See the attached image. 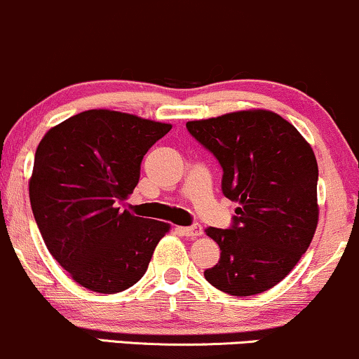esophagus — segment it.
<instances>
[{
	"label": "esophagus",
	"mask_w": 359,
	"mask_h": 359,
	"mask_svg": "<svg viewBox=\"0 0 359 359\" xmlns=\"http://www.w3.org/2000/svg\"><path fill=\"white\" fill-rule=\"evenodd\" d=\"M179 232L185 235V237L195 238V237H201V235H202V226L197 225V224L192 225V226H180Z\"/></svg>",
	"instance_id": "34e87169"
}]
</instances>
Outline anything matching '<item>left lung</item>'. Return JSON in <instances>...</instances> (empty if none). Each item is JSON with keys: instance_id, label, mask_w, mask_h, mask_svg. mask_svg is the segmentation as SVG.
Listing matches in <instances>:
<instances>
[{"instance_id": "1", "label": "left lung", "mask_w": 359, "mask_h": 359, "mask_svg": "<svg viewBox=\"0 0 359 359\" xmlns=\"http://www.w3.org/2000/svg\"><path fill=\"white\" fill-rule=\"evenodd\" d=\"M187 130L222 165V192L237 202L230 229L208 226L220 260L203 271L233 297L273 288L310 247L318 225V164L294 126L250 109L190 121Z\"/></svg>"}]
</instances>
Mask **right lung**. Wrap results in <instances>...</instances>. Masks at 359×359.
I'll list each match as a JSON object with an SVG mask.
<instances>
[{"mask_svg": "<svg viewBox=\"0 0 359 359\" xmlns=\"http://www.w3.org/2000/svg\"><path fill=\"white\" fill-rule=\"evenodd\" d=\"M170 124L90 109L41 139L29 179L34 220L71 278L97 293H119L146 273L165 222L121 212L139 182L140 162Z\"/></svg>", "mask_w": 359, "mask_h": 359, "instance_id": "add662e5", "label": "right lung"}]
</instances>
